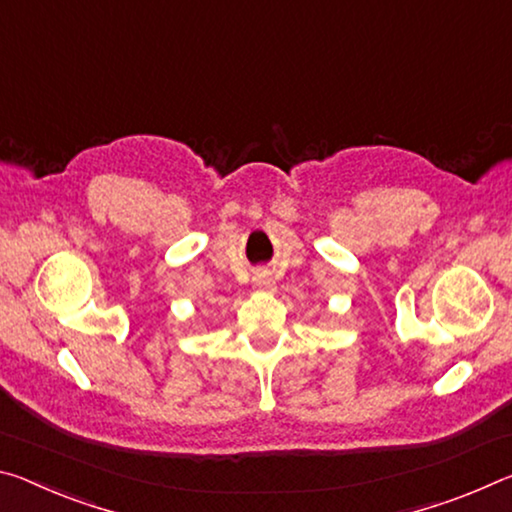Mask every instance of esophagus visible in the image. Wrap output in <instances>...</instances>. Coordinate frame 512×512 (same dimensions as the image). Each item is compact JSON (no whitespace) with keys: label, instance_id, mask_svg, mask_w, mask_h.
Masks as SVG:
<instances>
[{"label":"esophagus","instance_id":"obj_1","mask_svg":"<svg viewBox=\"0 0 512 512\" xmlns=\"http://www.w3.org/2000/svg\"><path fill=\"white\" fill-rule=\"evenodd\" d=\"M254 286L261 288V290H267V288H272V279L265 272H258L254 276Z\"/></svg>","mask_w":512,"mask_h":512}]
</instances>
